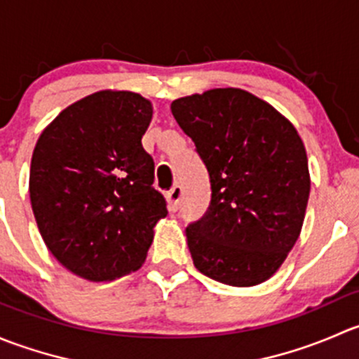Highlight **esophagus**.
Segmentation results:
<instances>
[{
	"instance_id": "esophagus-1",
	"label": "esophagus",
	"mask_w": 359,
	"mask_h": 359,
	"mask_svg": "<svg viewBox=\"0 0 359 359\" xmlns=\"http://www.w3.org/2000/svg\"><path fill=\"white\" fill-rule=\"evenodd\" d=\"M166 198H168L170 210H173V212H175L177 206H179L180 198H182V187H180L179 184H175V186H173L172 189H170L168 193H166Z\"/></svg>"
}]
</instances>
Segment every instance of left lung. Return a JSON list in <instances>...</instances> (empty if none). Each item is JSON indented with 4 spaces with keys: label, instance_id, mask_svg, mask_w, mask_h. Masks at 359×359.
I'll list each match as a JSON object with an SVG mask.
<instances>
[{
    "label": "left lung",
    "instance_id": "left-lung-1",
    "mask_svg": "<svg viewBox=\"0 0 359 359\" xmlns=\"http://www.w3.org/2000/svg\"><path fill=\"white\" fill-rule=\"evenodd\" d=\"M196 146L212 187L205 215L186 227L196 269L231 287L269 280L302 229L309 168L287 118L240 88H215L172 102Z\"/></svg>",
    "mask_w": 359,
    "mask_h": 359
}]
</instances>
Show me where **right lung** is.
I'll return each mask as SVG.
<instances>
[{
	"mask_svg": "<svg viewBox=\"0 0 359 359\" xmlns=\"http://www.w3.org/2000/svg\"><path fill=\"white\" fill-rule=\"evenodd\" d=\"M153 106L133 92H97L64 109L36 142L29 194L52 255L90 281L142 266L166 201L142 147Z\"/></svg>",
	"mask_w": 359,
	"mask_h": 359,
	"instance_id": "add662e5",
	"label": "right lung"
}]
</instances>
